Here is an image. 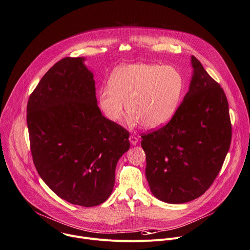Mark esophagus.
Returning a JSON list of instances; mask_svg holds the SVG:
<instances>
[{
  "label": "esophagus",
  "mask_w": 250,
  "mask_h": 250,
  "mask_svg": "<svg viewBox=\"0 0 250 250\" xmlns=\"http://www.w3.org/2000/svg\"><path fill=\"white\" fill-rule=\"evenodd\" d=\"M129 142H130V144L132 145V146H134V145H136L137 144V142H138V138L136 137V136H133V135H131V136H129Z\"/></svg>",
  "instance_id": "1"
}]
</instances>
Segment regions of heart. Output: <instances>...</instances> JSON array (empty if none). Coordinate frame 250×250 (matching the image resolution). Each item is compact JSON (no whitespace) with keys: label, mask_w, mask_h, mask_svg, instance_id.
I'll return each instance as SVG.
<instances>
[{"label":"heart","mask_w":250,"mask_h":250,"mask_svg":"<svg viewBox=\"0 0 250 250\" xmlns=\"http://www.w3.org/2000/svg\"><path fill=\"white\" fill-rule=\"evenodd\" d=\"M108 85L100 89L98 103L109 121L120 124L124 120L125 103L130 126L156 129L177 113L185 79L173 65L137 62L115 68Z\"/></svg>","instance_id":"1"}]
</instances>
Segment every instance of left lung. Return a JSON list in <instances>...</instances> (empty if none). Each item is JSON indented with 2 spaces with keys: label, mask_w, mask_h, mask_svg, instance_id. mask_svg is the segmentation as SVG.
Instances as JSON below:
<instances>
[{
  "label": "left lung",
  "mask_w": 250,
  "mask_h": 250,
  "mask_svg": "<svg viewBox=\"0 0 250 250\" xmlns=\"http://www.w3.org/2000/svg\"><path fill=\"white\" fill-rule=\"evenodd\" d=\"M190 62L189 88L173 119L141 136L150 190L170 204L194 200L210 188L231 140L224 90L195 57Z\"/></svg>",
  "instance_id": "left-lung-1"
}]
</instances>
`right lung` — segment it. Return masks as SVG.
I'll use <instances>...</instances> for the list:
<instances>
[{
  "label": "right lung",
  "mask_w": 250,
  "mask_h": 250,
  "mask_svg": "<svg viewBox=\"0 0 250 250\" xmlns=\"http://www.w3.org/2000/svg\"><path fill=\"white\" fill-rule=\"evenodd\" d=\"M85 58H64L41 78L27 103L35 168L62 199L83 207L105 202L115 186L129 133L97 106L93 72Z\"/></svg>",
  "instance_id": "1"
}]
</instances>
